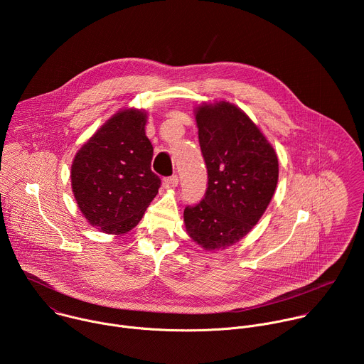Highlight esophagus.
Listing matches in <instances>:
<instances>
[{
  "label": "esophagus",
  "mask_w": 364,
  "mask_h": 364,
  "mask_svg": "<svg viewBox=\"0 0 364 364\" xmlns=\"http://www.w3.org/2000/svg\"><path fill=\"white\" fill-rule=\"evenodd\" d=\"M178 186V176H171V177H167L164 178V187L167 188H173V187H177Z\"/></svg>",
  "instance_id": "obj_1"
}]
</instances>
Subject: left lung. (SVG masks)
I'll use <instances>...</instances> for the list:
<instances>
[{
  "label": "left lung",
  "instance_id": "8db88e82",
  "mask_svg": "<svg viewBox=\"0 0 364 364\" xmlns=\"http://www.w3.org/2000/svg\"><path fill=\"white\" fill-rule=\"evenodd\" d=\"M196 122L209 181L204 197L184 209V223L204 249H225L265 213L278 183V157L249 117L229 102L200 107Z\"/></svg>",
  "mask_w": 364,
  "mask_h": 364
}]
</instances>
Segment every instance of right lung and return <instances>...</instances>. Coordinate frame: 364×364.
Wrapping results in <instances>:
<instances>
[{"mask_svg":"<svg viewBox=\"0 0 364 364\" xmlns=\"http://www.w3.org/2000/svg\"><path fill=\"white\" fill-rule=\"evenodd\" d=\"M146 115L115 114L77 151L72 188L80 212L105 233L135 228L157 196L160 177L152 173V145L145 135Z\"/></svg>","mask_w":364,"mask_h":364,"instance_id":"right-lung-1","label":"right lung"}]
</instances>
